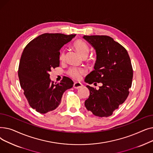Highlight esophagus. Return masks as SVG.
Listing matches in <instances>:
<instances>
[{"label":"esophagus","mask_w":153,"mask_h":153,"mask_svg":"<svg viewBox=\"0 0 153 153\" xmlns=\"http://www.w3.org/2000/svg\"><path fill=\"white\" fill-rule=\"evenodd\" d=\"M82 86H83V85H82L81 82H74V85H73L74 89H79V88L82 87Z\"/></svg>","instance_id":"1"}]
</instances>
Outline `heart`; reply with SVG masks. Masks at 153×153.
Here are the masks:
<instances>
[{
    "mask_svg": "<svg viewBox=\"0 0 153 153\" xmlns=\"http://www.w3.org/2000/svg\"><path fill=\"white\" fill-rule=\"evenodd\" d=\"M74 48L75 50L77 51V53L82 56L83 58L87 57L89 53V48L87 45L82 40H77L73 44ZM65 59V53L62 51L59 56V59L61 61H63ZM85 73V71L82 68H71L69 71L68 74L69 75L74 79L79 80L81 79L82 75Z\"/></svg>",
    "mask_w": 153,
    "mask_h": 153,
    "instance_id": "b5f03b06",
    "label": "heart"
}]
</instances>
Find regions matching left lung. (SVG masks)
<instances>
[{
  "instance_id": "1",
  "label": "left lung",
  "mask_w": 153,
  "mask_h": 153,
  "mask_svg": "<svg viewBox=\"0 0 153 153\" xmlns=\"http://www.w3.org/2000/svg\"><path fill=\"white\" fill-rule=\"evenodd\" d=\"M95 50L97 54L94 70L85 79L87 83H102L99 89L87 85L89 97L84 105L99 117H107L122 104L131 87L133 68L125 48L106 35L83 36Z\"/></svg>"
}]
</instances>
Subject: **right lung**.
<instances>
[{
	"label": "right lung",
	"instance_id": "obj_1",
	"mask_svg": "<svg viewBox=\"0 0 153 153\" xmlns=\"http://www.w3.org/2000/svg\"><path fill=\"white\" fill-rule=\"evenodd\" d=\"M75 36L44 33L24 48L18 71L20 84L30 107L40 114L55 110L63 93L73 86V81L68 77L54 84L49 72L59 67L60 49Z\"/></svg>",
	"mask_w": 153,
	"mask_h": 153
}]
</instances>
